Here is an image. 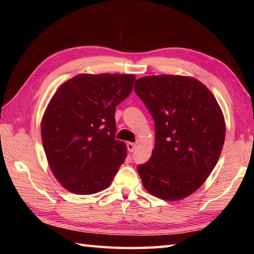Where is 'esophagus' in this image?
Returning a JSON list of instances; mask_svg holds the SVG:
<instances>
[{
  "label": "esophagus",
  "mask_w": 254,
  "mask_h": 254,
  "mask_svg": "<svg viewBox=\"0 0 254 254\" xmlns=\"http://www.w3.org/2000/svg\"><path fill=\"white\" fill-rule=\"evenodd\" d=\"M137 146V144L136 143H131V142H128L127 144V150L130 153H132L134 149H135V147Z\"/></svg>",
  "instance_id": "1"
}]
</instances>
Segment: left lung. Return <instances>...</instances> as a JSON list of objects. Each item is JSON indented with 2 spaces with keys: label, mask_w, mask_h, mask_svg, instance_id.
I'll return each mask as SVG.
<instances>
[{
  "label": "left lung",
  "mask_w": 254,
  "mask_h": 254,
  "mask_svg": "<svg viewBox=\"0 0 254 254\" xmlns=\"http://www.w3.org/2000/svg\"><path fill=\"white\" fill-rule=\"evenodd\" d=\"M134 91L155 122L152 157L137 166L144 188L166 201L195 192L216 166L226 124L218 102L206 86L182 75L138 78Z\"/></svg>",
  "instance_id": "8db88e82"
}]
</instances>
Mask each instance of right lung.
<instances>
[{"label": "right lung", "instance_id": "add662e5", "mask_svg": "<svg viewBox=\"0 0 254 254\" xmlns=\"http://www.w3.org/2000/svg\"><path fill=\"white\" fill-rule=\"evenodd\" d=\"M133 74H78L52 96L41 138L56 179L74 194L105 190L127 157L116 139V107L131 94Z\"/></svg>", "mask_w": 254, "mask_h": 254}]
</instances>
